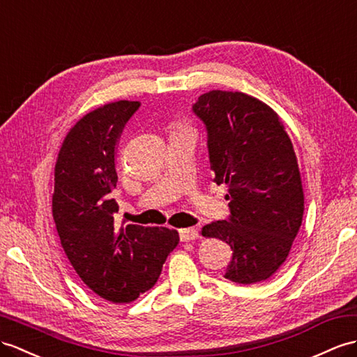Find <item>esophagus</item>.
<instances>
[{
    "label": "esophagus",
    "mask_w": 357,
    "mask_h": 357,
    "mask_svg": "<svg viewBox=\"0 0 357 357\" xmlns=\"http://www.w3.org/2000/svg\"><path fill=\"white\" fill-rule=\"evenodd\" d=\"M180 239L183 242H190L198 239V230L197 229H180L178 230Z\"/></svg>",
    "instance_id": "esophagus-1"
}]
</instances>
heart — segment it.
I'll return each mask as SVG.
<instances>
[{
  "label": "heart",
  "instance_id": "heart-1",
  "mask_svg": "<svg viewBox=\"0 0 357 357\" xmlns=\"http://www.w3.org/2000/svg\"><path fill=\"white\" fill-rule=\"evenodd\" d=\"M177 128H178V127H177Z\"/></svg>",
  "mask_w": 357,
  "mask_h": 357
}]
</instances>
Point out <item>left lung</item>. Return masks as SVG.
Returning <instances> with one entry per match:
<instances>
[{
  "instance_id": "8db88e82",
  "label": "left lung",
  "mask_w": 357,
  "mask_h": 357,
  "mask_svg": "<svg viewBox=\"0 0 357 357\" xmlns=\"http://www.w3.org/2000/svg\"><path fill=\"white\" fill-rule=\"evenodd\" d=\"M207 128L216 185H225L229 221L203 227L204 238L227 242L231 260L224 277L255 284L288 259L304 213L297 155L280 116L251 95L208 91L194 104Z\"/></svg>"
}]
</instances>
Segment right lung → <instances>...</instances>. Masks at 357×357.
Returning a JSON list of instances; mask_svg holds the SVG:
<instances>
[{"label": "right lung", "instance_id": "obj_1", "mask_svg": "<svg viewBox=\"0 0 357 357\" xmlns=\"http://www.w3.org/2000/svg\"><path fill=\"white\" fill-rule=\"evenodd\" d=\"M139 106L119 100L86 113L65 136L54 168L53 218L65 255L92 292L115 304L153 288L178 244L174 229L113 220L118 139Z\"/></svg>", "mask_w": 357, "mask_h": 357}]
</instances>
